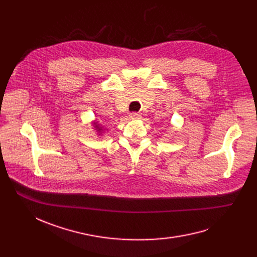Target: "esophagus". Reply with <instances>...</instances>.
I'll list each match as a JSON object with an SVG mask.
<instances>
[{
    "label": "esophagus",
    "mask_w": 257,
    "mask_h": 257,
    "mask_svg": "<svg viewBox=\"0 0 257 257\" xmlns=\"http://www.w3.org/2000/svg\"><path fill=\"white\" fill-rule=\"evenodd\" d=\"M129 117L130 119H139L142 117V115L140 113H137V112H132L129 114Z\"/></svg>",
    "instance_id": "esophagus-1"
}]
</instances>
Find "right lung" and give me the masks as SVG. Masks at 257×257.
Masks as SVG:
<instances>
[{"label":"right lung","instance_id":"1","mask_svg":"<svg viewBox=\"0 0 257 257\" xmlns=\"http://www.w3.org/2000/svg\"><path fill=\"white\" fill-rule=\"evenodd\" d=\"M91 125H92V129H93V131H96V133H97V136H98V137H103L104 134L108 131L107 127H106L105 125L101 124L100 121H98L97 119H94L93 121H91Z\"/></svg>","mask_w":257,"mask_h":257}]
</instances>
